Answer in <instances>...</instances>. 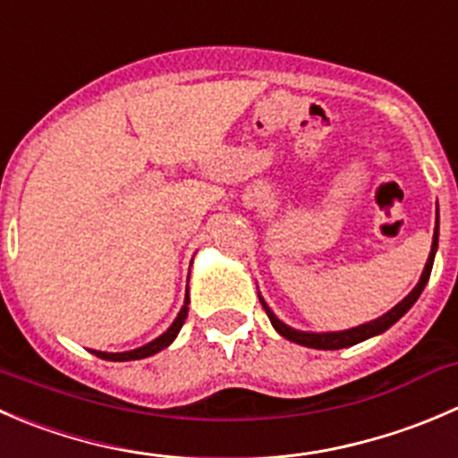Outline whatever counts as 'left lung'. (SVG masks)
I'll return each mask as SVG.
<instances>
[{
	"label": "left lung",
	"mask_w": 458,
	"mask_h": 458,
	"mask_svg": "<svg viewBox=\"0 0 458 458\" xmlns=\"http://www.w3.org/2000/svg\"><path fill=\"white\" fill-rule=\"evenodd\" d=\"M437 248H438V221H437V233H434L432 252H429V259H428V264H425L423 275H420V282L416 284L414 291H411L410 295H407L405 300L401 301V304L394 306V309L389 310V313H385L383 318L374 319V322L360 324V327H356V328H349V331H340V333H306V331H295V328H291V327H286V324H284V322H279V319L273 315V310H270L268 306L264 304V300H261V297H259V301H261V306H264L266 315H268L270 324H273V327H275V331H277L279 335L286 337V340L297 342V344H301V347L324 349V352H331V349L353 347V344H358V342L367 340V337L378 335V333L387 331V328L392 327L394 322H398V319H401L403 315H405L407 310L411 309V304H414V301L419 300L420 293H423L425 284H428V279H429V273H432V264H434V255H437Z\"/></svg>",
	"instance_id": "left-lung-1"
}]
</instances>
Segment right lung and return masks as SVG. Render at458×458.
Returning <instances> with one entry per match:
<instances>
[{"label":"right lung","mask_w":458,"mask_h":458,"mask_svg":"<svg viewBox=\"0 0 458 458\" xmlns=\"http://www.w3.org/2000/svg\"><path fill=\"white\" fill-rule=\"evenodd\" d=\"M188 301L185 300L183 309H181L179 318L174 319V324H172L170 328H167L165 333H163L161 337H157L154 342H149V344H145V347L140 349H134V352H125V353H102V352H93L98 358H102V360H114V362H125V360H140V358H148V356H154L157 352H161V349H165L167 344H170L172 340L176 337V333L181 331V327H183L185 318H188Z\"/></svg>","instance_id":"obj_1"}]
</instances>
